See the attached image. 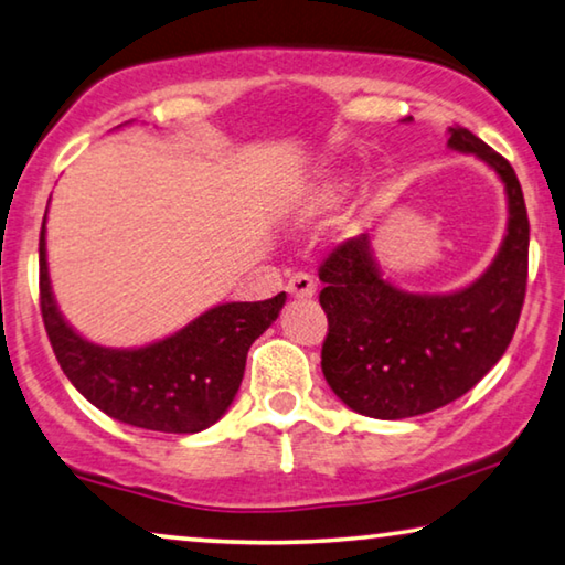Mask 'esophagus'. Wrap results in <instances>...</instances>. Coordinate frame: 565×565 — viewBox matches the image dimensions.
Returning <instances> with one entry per match:
<instances>
[{
    "mask_svg": "<svg viewBox=\"0 0 565 565\" xmlns=\"http://www.w3.org/2000/svg\"><path fill=\"white\" fill-rule=\"evenodd\" d=\"M286 291H289L294 299H311V297H315V291H317L315 276L307 274V271H297L289 279V284H286Z\"/></svg>",
    "mask_w": 565,
    "mask_h": 565,
    "instance_id": "34e87169",
    "label": "esophagus"
}]
</instances>
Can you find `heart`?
<instances>
[{
    "label": "heart",
    "instance_id": "heart-1",
    "mask_svg": "<svg viewBox=\"0 0 565 565\" xmlns=\"http://www.w3.org/2000/svg\"><path fill=\"white\" fill-rule=\"evenodd\" d=\"M331 201H334V193H321L319 199H317V205H327Z\"/></svg>",
    "mask_w": 565,
    "mask_h": 565
}]
</instances>
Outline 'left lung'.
Listing matches in <instances>:
<instances>
[{"label": "left lung", "mask_w": 565, "mask_h": 565, "mask_svg": "<svg viewBox=\"0 0 565 565\" xmlns=\"http://www.w3.org/2000/svg\"><path fill=\"white\" fill-rule=\"evenodd\" d=\"M447 142L486 160L505 183L508 234L478 281L443 297L399 291L382 279L366 234L339 244L319 266L329 319L321 372L366 417L402 419L450 405L498 364L521 319L531 223L515 170L468 128H450Z\"/></svg>", "instance_id": "1"}]
</instances>
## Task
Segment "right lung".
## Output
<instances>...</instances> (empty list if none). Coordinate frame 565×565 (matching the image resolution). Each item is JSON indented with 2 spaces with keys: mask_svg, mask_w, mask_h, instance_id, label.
Here are the masks:
<instances>
[{
  "mask_svg": "<svg viewBox=\"0 0 565 565\" xmlns=\"http://www.w3.org/2000/svg\"><path fill=\"white\" fill-rule=\"evenodd\" d=\"M284 301L281 291L266 301L221 303L163 342L140 349L97 347L57 311L42 221L40 309L52 352L79 395L125 425L168 435L211 427L234 402L248 349L279 317Z\"/></svg>",
  "mask_w": 565,
  "mask_h": 565,
  "instance_id": "1",
  "label": "right lung"
}]
</instances>
